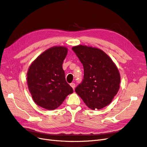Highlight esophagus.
Wrapping results in <instances>:
<instances>
[{
	"label": "esophagus",
	"mask_w": 147,
	"mask_h": 147,
	"mask_svg": "<svg viewBox=\"0 0 147 147\" xmlns=\"http://www.w3.org/2000/svg\"><path fill=\"white\" fill-rule=\"evenodd\" d=\"M70 86H71V87H72V88H73V90H74L75 86V83H70Z\"/></svg>",
	"instance_id": "obj_1"
}]
</instances>
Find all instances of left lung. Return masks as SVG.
<instances>
[{"label": "left lung", "instance_id": "left-lung-1", "mask_svg": "<svg viewBox=\"0 0 147 147\" xmlns=\"http://www.w3.org/2000/svg\"><path fill=\"white\" fill-rule=\"evenodd\" d=\"M84 68V79L75 88L88 107L101 109L117 94L121 77L112 59L100 49L86 45L72 47Z\"/></svg>", "mask_w": 147, "mask_h": 147}]
</instances>
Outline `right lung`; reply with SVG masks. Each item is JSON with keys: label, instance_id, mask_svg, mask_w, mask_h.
<instances>
[{"label": "right lung", "instance_id": "add662e5", "mask_svg": "<svg viewBox=\"0 0 147 147\" xmlns=\"http://www.w3.org/2000/svg\"><path fill=\"white\" fill-rule=\"evenodd\" d=\"M68 52L64 46L47 49L30 64L27 83L34 102L41 107L53 110L59 107L73 89L66 82L63 63Z\"/></svg>", "mask_w": 147, "mask_h": 147}]
</instances>
